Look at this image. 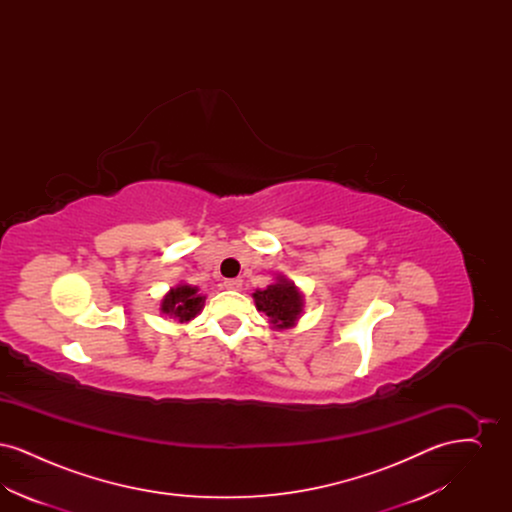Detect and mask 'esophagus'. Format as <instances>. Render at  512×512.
Here are the masks:
<instances>
[{"instance_id": "1", "label": "esophagus", "mask_w": 512, "mask_h": 512, "mask_svg": "<svg viewBox=\"0 0 512 512\" xmlns=\"http://www.w3.org/2000/svg\"><path fill=\"white\" fill-rule=\"evenodd\" d=\"M226 290H242V280L240 278H228V280H224V284H222Z\"/></svg>"}]
</instances>
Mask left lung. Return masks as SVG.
I'll return each mask as SVG.
<instances>
[{"label": "left lung", "mask_w": 512, "mask_h": 512, "mask_svg": "<svg viewBox=\"0 0 512 512\" xmlns=\"http://www.w3.org/2000/svg\"><path fill=\"white\" fill-rule=\"evenodd\" d=\"M253 299L257 309L263 311L276 328H290L303 305L301 293L286 278H278V282L268 286L267 290H257Z\"/></svg>", "instance_id": "8db88e82"}]
</instances>
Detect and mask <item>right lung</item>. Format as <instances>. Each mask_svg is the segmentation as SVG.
Segmentation results:
<instances>
[{
	"mask_svg": "<svg viewBox=\"0 0 512 512\" xmlns=\"http://www.w3.org/2000/svg\"><path fill=\"white\" fill-rule=\"evenodd\" d=\"M203 307V297L197 295V290L192 286H178L165 295L161 303V311L178 318V322H188Z\"/></svg>",
	"mask_w": 512,
	"mask_h": 512,
	"instance_id": "right-lung-1",
	"label": "right lung"
}]
</instances>
